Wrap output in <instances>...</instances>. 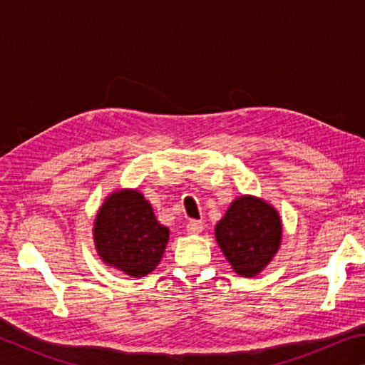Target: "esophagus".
<instances>
[{"instance_id": "1", "label": "esophagus", "mask_w": 365, "mask_h": 365, "mask_svg": "<svg viewBox=\"0 0 365 365\" xmlns=\"http://www.w3.org/2000/svg\"><path fill=\"white\" fill-rule=\"evenodd\" d=\"M202 228H205V225H202L201 220H190L188 224H187V230H188V233H191V235L201 233Z\"/></svg>"}]
</instances>
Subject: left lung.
Segmentation results:
<instances>
[{"mask_svg": "<svg viewBox=\"0 0 365 365\" xmlns=\"http://www.w3.org/2000/svg\"><path fill=\"white\" fill-rule=\"evenodd\" d=\"M215 240L238 275L255 277L280 248V215L264 200L240 196L215 225Z\"/></svg>", "mask_w": 365, "mask_h": 365, "instance_id": "1", "label": "left lung"}]
</instances>
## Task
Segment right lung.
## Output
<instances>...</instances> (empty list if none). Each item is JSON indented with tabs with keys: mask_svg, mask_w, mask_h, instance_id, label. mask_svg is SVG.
Masks as SVG:
<instances>
[{
	"mask_svg": "<svg viewBox=\"0 0 365 365\" xmlns=\"http://www.w3.org/2000/svg\"><path fill=\"white\" fill-rule=\"evenodd\" d=\"M93 238L104 264L130 277H145L160 262L169 228L156 220L138 190H117L96 214Z\"/></svg>",
	"mask_w": 365,
	"mask_h": 365,
	"instance_id": "right-lung-1",
	"label": "right lung"
}]
</instances>
